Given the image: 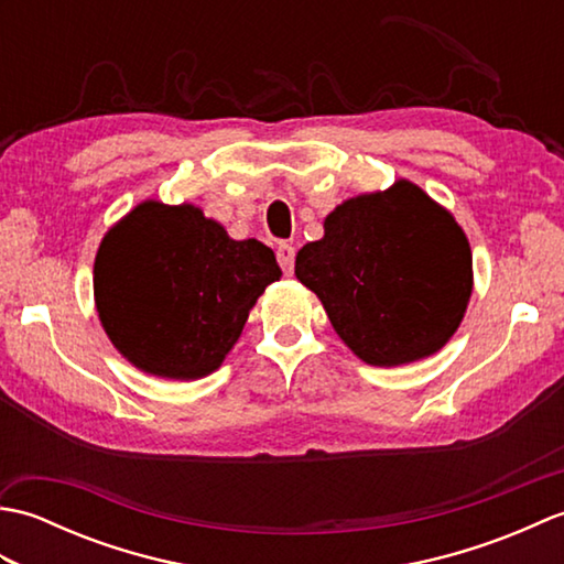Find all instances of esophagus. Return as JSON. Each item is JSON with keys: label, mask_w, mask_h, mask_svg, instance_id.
Wrapping results in <instances>:
<instances>
[{"label": "esophagus", "mask_w": 564, "mask_h": 564, "mask_svg": "<svg viewBox=\"0 0 564 564\" xmlns=\"http://www.w3.org/2000/svg\"><path fill=\"white\" fill-rule=\"evenodd\" d=\"M275 259H279V263H281V269H283L285 275L293 273V267H295V249H293L291 245L283 242V245L275 247Z\"/></svg>", "instance_id": "obj_1"}]
</instances>
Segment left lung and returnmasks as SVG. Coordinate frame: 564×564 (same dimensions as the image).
<instances>
[{
  "label": "left lung",
  "instance_id": "obj_1",
  "mask_svg": "<svg viewBox=\"0 0 564 564\" xmlns=\"http://www.w3.org/2000/svg\"><path fill=\"white\" fill-rule=\"evenodd\" d=\"M341 341L380 368L441 351L473 295V251L453 213L398 178L339 203L295 257Z\"/></svg>",
  "mask_w": 564,
  "mask_h": 564
}]
</instances>
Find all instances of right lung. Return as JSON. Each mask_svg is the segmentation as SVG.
<instances>
[{"mask_svg": "<svg viewBox=\"0 0 564 564\" xmlns=\"http://www.w3.org/2000/svg\"><path fill=\"white\" fill-rule=\"evenodd\" d=\"M279 279L259 239H232L194 203L148 198L104 235L94 303L126 361L148 376L198 380L220 368L249 310Z\"/></svg>", "mask_w": 564, "mask_h": 564, "instance_id": "obj_1", "label": "right lung"}]
</instances>
